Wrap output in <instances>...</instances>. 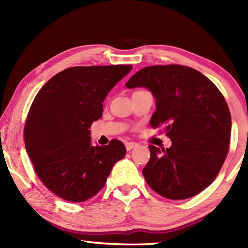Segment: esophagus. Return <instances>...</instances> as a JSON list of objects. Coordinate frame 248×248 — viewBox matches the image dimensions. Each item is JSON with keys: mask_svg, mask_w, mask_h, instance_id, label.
I'll return each mask as SVG.
<instances>
[{"mask_svg": "<svg viewBox=\"0 0 248 248\" xmlns=\"http://www.w3.org/2000/svg\"><path fill=\"white\" fill-rule=\"evenodd\" d=\"M136 146H138L137 142H127V143H125V149H127V151H131L132 149L136 148Z\"/></svg>", "mask_w": 248, "mask_h": 248, "instance_id": "34e87169", "label": "esophagus"}]
</instances>
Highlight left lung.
Masks as SVG:
<instances>
[{"mask_svg": "<svg viewBox=\"0 0 248 248\" xmlns=\"http://www.w3.org/2000/svg\"><path fill=\"white\" fill-rule=\"evenodd\" d=\"M145 87L155 97L150 124L164 125L169 149L149 145L151 157L142 170L146 183L167 199L198 195L219 174L228 155L232 120L223 95L202 73L189 66H146L125 83Z\"/></svg>", "mask_w": 248, "mask_h": 248, "instance_id": "obj_1", "label": "left lung"}]
</instances>
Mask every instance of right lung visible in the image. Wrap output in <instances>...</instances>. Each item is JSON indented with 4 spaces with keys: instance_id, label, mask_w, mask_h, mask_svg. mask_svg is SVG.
<instances>
[{
    "instance_id": "1",
    "label": "right lung",
    "mask_w": 248,
    "mask_h": 248,
    "mask_svg": "<svg viewBox=\"0 0 248 248\" xmlns=\"http://www.w3.org/2000/svg\"><path fill=\"white\" fill-rule=\"evenodd\" d=\"M132 65L73 66L41 87L29 109L25 148L41 182L60 198L83 202L106 184L125 155L123 142L94 146L90 128L103 116V102Z\"/></svg>"
}]
</instances>
